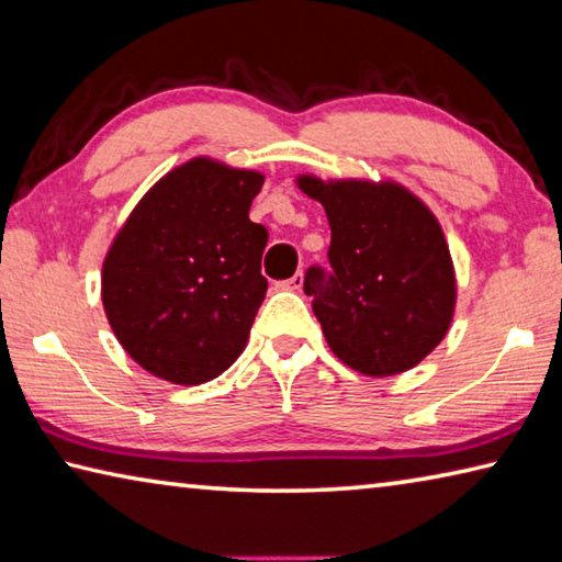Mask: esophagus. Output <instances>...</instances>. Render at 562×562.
Here are the masks:
<instances>
[{"mask_svg": "<svg viewBox=\"0 0 562 562\" xmlns=\"http://www.w3.org/2000/svg\"><path fill=\"white\" fill-rule=\"evenodd\" d=\"M281 286L289 289V291H301L303 289V273H293L289 281L281 283Z\"/></svg>", "mask_w": 562, "mask_h": 562, "instance_id": "1", "label": "esophagus"}]
</instances>
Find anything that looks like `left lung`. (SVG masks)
I'll use <instances>...</instances> for the list:
<instances>
[{"label": "left lung", "mask_w": 562, "mask_h": 562, "mask_svg": "<svg viewBox=\"0 0 562 562\" xmlns=\"http://www.w3.org/2000/svg\"><path fill=\"white\" fill-rule=\"evenodd\" d=\"M296 184L330 224V273L311 266L303 291L330 350L368 378L419 366L454 318L457 276L441 224L407 187L392 180Z\"/></svg>", "instance_id": "left-lung-1"}]
</instances>
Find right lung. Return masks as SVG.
I'll return each mask as SVG.
<instances>
[{
  "label": "right lung",
  "mask_w": 562,
  "mask_h": 562,
  "mask_svg": "<svg viewBox=\"0 0 562 562\" xmlns=\"http://www.w3.org/2000/svg\"><path fill=\"white\" fill-rule=\"evenodd\" d=\"M263 175L192 157L145 192L115 234L101 299L117 342L172 385H202L241 356L269 289V234L249 220Z\"/></svg>",
  "instance_id": "1"
}]
</instances>
